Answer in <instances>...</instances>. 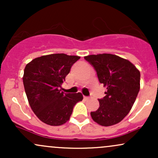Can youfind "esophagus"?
Returning a JSON list of instances; mask_svg holds the SVG:
<instances>
[{
	"label": "esophagus",
	"instance_id": "obj_1",
	"mask_svg": "<svg viewBox=\"0 0 158 158\" xmlns=\"http://www.w3.org/2000/svg\"><path fill=\"white\" fill-rule=\"evenodd\" d=\"M84 99L85 100H88V99H90V98L88 97H84Z\"/></svg>",
	"mask_w": 158,
	"mask_h": 158
}]
</instances>
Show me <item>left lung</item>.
I'll list each match as a JSON object with an SVG mask.
<instances>
[{"label":"left lung","instance_id":"1","mask_svg":"<svg viewBox=\"0 0 158 158\" xmlns=\"http://www.w3.org/2000/svg\"><path fill=\"white\" fill-rule=\"evenodd\" d=\"M97 71L99 82L107 91L99 99V107L90 112L94 122L110 126L122 121L129 113L140 88V73L127 59L109 53L85 56Z\"/></svg>","mask_w":158,"mask_h":158}]
</instances>
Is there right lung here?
Listing matches in <instances>:
<instances>
[{"label": "right lung", "instance_id": "add662e5", "mask_svg": "<svg viewBox=\"0 0 158 158\" xmlns=\"http://www.w3.org/2000/svg\"><path fill=\"white\" fill-rule=\"evenodd\" d=\"M77 56L56 53L42 56L26 65L23 82L29 104L40 120L58 126L68 122L73 107L83 99L81 93L67 94L60 89Z\"/></svg>", "mask_w": 158, "mask_h": 158}]
</instances>
